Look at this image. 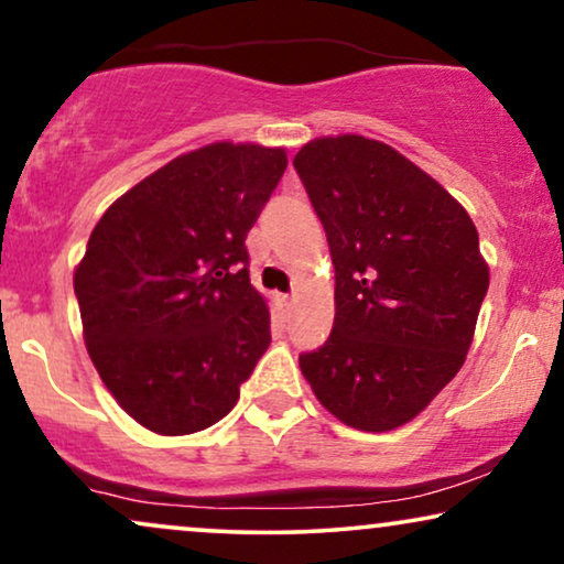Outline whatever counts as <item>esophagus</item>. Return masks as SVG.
<instances>
[{"label": "esophagus", "instance_id": "1", "mask_svg": "<svg viewBox=\"0 0 564 564\" xmlns=\"http://www.w3.org/2000/svg\"><path fill=\"white\" fill-rule=\"evenodd\" d=\"M281 304L286 306V310H291V306H294V296H281Z\"/></svg>", "mask_w": 564, "mask_h": 564}]
</instances>
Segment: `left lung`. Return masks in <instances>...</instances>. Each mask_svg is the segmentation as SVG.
Listing matches in <instances>:
<instances>
[{
	"label": "left lung",
	"mask_w": 564,
	"mask_h": 564,
	"mask_svg": "<svg viewBox=\"0 0 564 564\" xmlns=\"http://www.w3.org/2000/svg\"><path fill=\"white\" fill-rule=\"evenodd\" d=\"M294 169L335 265V323L299 367L340 422L388 432L458 375L489 289L474 220L430 174L361 134L319 138Z\"/></svg>",
	"instance_id": "1"
}]
</instances>
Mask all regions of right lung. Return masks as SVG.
Masks as SVG:
<instances>
[{
    "label": "right lung",
    "instance_id": "1",
    "mask_svg": "<svg viewBox=\"0 0 564 564\" xmlns=\"http://www.w3.org/2000/svg\"><path fill=\"white\" fill-rule=\"evenodd\" d=\"M286 163L281 148L213 142L134 184L93 229L75 270L85 346L145 430L220 422L268 351L245 239Z\"/></svg>",
    "mask_w": 564,
    "mask_h": 564
}]
</instances>
